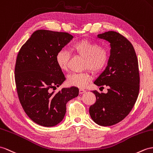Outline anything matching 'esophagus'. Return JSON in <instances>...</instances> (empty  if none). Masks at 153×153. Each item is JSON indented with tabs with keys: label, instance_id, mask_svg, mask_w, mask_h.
I'll use <instances>...</instances> for the list:
<instances>
[{
	"label": "esophagus",
	"instance_id": "esophagus-1",
	"mask_svg": "<svg viewBox=\"0 0 153 153\" xmlns=\"http://www.w3.org/2000/svg\"><path fill=\"white\" fill-rule=\"evenodd\" d=\"M85 89H79V94H84V93H85Z\"/></svg>",
	"mask_w": 153,
	"mask_h": 153
}]
</instances>
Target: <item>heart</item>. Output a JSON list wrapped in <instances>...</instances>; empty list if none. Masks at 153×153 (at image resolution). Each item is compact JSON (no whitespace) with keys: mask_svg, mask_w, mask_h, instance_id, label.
I'll return each mask as SVG.
<instances>
[{"mask_svg":"<svg viewBox=\"0 0 153 153\" xmlns=\"http://www.w3.org/2000/svg\"><path fill=\"white\" fill-rule=\"evenodd\" d=\"M72 50L85 58L83 69H89L94 73H99L105 68L109 60L110 53L105 47H102L94 41L82 39L74 43ZM70 54L64 48L59 50L56 55V63L62 71L68 70ZM91 80V76L87 72L73 73L68 76V83L71 86L84 88Z\"/></svg>","mask_w":153,"mask_h":153,"instance_id":"heart-1","label":"heart"}]
</instances>
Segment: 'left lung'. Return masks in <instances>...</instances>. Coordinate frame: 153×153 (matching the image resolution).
I'll return each mask as SVG.
<instances>
[{
  "label": "left lung",
  "mask_w": 153,
  "mask_h": 153,
  "mask_svg": "<svg viewBox=\"0 0 153 153\" xmlns=\"http://www.w3.org/2000/svg\"><path fill=\"white\" fill-rule=\"evenodd\" d=\"M97 38L108 42L111 49L106 68L94 84L108 89L106 94L92 91L96 102L89 111L97 124L111 126L127 116L135 105L140 90L138 62L132 43L120 33L108 31Z\"/></svg>",
  "instance_id": "8db88e82"
}]
</instances>
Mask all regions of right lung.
<instances>
[{
  "label": "right lung",
  "instance_id": "1",
  "mask_svg": "<svg viewBox=\"0 0 153 153\" xmlns=\"http://www.w3.org/2000/svg\"><path fill=\"white\" fill-rule=\"evenodd\" d=\"M73 38L67 32L38 30L19 52L15 80L19 99L25 113L36 123L54 126L64 119L66 104L79 95V88H64L51 93L65 80L56 63V55Z\"/></svg>",
  "mask_w": 153,
  "mask_h": 153
}]
</instances>
